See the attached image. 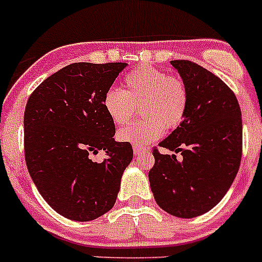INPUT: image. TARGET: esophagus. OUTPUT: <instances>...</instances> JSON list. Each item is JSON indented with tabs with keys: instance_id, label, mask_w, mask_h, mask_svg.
Wrapping results in <instances>:
<instances>
[{
	"instance_id": "34e87169",
	"label": "esophagus",
	"mask_w": 262,
	"mask_h": 262,
	"mask_svg": "<svg viewBox=\"0 0 262 262\" xmlns=\"http://www.w3.org/2000/svg\"><path fill=\"white\" fill-rule=\"evenodd\" d=\"M133 151H134V154H136V155H141V154H147L148 152V151L146 150L145 147H138V146H134Z\"/></svg>"
}]
</instances>
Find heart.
I'll return each mask as SVG.
<instances>
[{"label":"heart","instance_id":"heart-1","mask_svg":"<svg viewBox=\"0 0 262 262\" xmlns=\"http://www.w3.org/2000/svg\"><path fill=\"white\" fill-rule=\"evenodd\" d=\"M125 89L110 88L103 95V108L116 125L128 123L136 107L145 119L117 132L120 142L133 146L154 142L164 129H174L187 111L189 94L185 82L164 71L143 66L132 71L124 79Z\"/></svg>","mask_w":262,"mask_h":262}]
</instances>
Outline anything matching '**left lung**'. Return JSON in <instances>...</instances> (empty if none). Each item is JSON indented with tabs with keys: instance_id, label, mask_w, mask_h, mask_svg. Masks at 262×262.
<instances>
[{
	"instance_id": "obj_1",
	"label": "left lung",
	"mask_w": 262,
	"mask_h": 262,
	"mask_svg": "<svg viewBox=\"0 0 262 262\" xmlns=\"http://www.w3.org/2000/svg\"><path fill=\"white\" fill-rule=\"evenodd\" d=\"M189 94L182 123L154 150L148 172L151 191L161 209L181 219L211 211L233 185L242 159V112L229 86L190 60H172Z\"/></svg>"
}]
</instances>
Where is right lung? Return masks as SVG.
Here are the masks:
<instances>
[{"instance_id": "right-lung-1", "label": "right lung", "mask_w": 262, "mask_h": 262, "mask_svg": "<svg viewBox=\"0 0 262 262\" xmlns=\"http://www.w3.org/2000/svg\"><path fill=\"white\" fill-rule=\"evenodd\" d=\"M126 63H73L49 76L24 111L28 172L54 211L73 221H92L114 207L130 143L116 142L103 95ZM103 149L107 159L90 156Z\"/></svg>"}]
</instances>
